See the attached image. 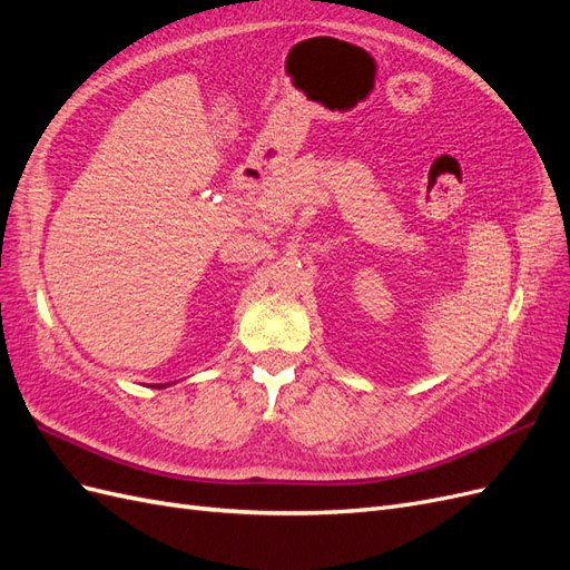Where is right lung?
Returning a JSON list of instances; mask_svg holds the SVG:
<instances>
[{
    "mask_svg": "<svg viewBox=\"0 0 570 570\" xmlns=\"http://www.w3.org/2000/svg\"><path fill=\"white\" fill-rule=\"evenodd\" d=\"M161 387H166V385H157V390H161Z\"/></svg>",
    "mask_w": 570,
    "mask_h": 570,
    "instance_id": "obj_1",
    "label": "right lung"
}]
</instances>
